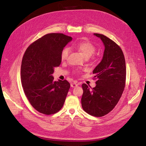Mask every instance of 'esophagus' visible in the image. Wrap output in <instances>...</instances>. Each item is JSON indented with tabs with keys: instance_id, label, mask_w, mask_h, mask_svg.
Here are the masks:
<instances>
[{
	"instance_id": "esophagus-1",
	"label": "esophagus",
	"mask_w": 146,
	"mask_h": 146,
	"mask_svg": "<svg viewBox=\"0 0 146 146\" xmlns=\"http://www.w3.org/2000/svg\"><path fill=\"white\" fill-rule=\"evenodd\" d=\"M71 87H73V88H74V87H77V86H78V84H76V83H72L71 84Z\"/></svg>"
}]
</instances>
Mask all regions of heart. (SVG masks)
Returning <instances> with one entry per match:
<instances>
[{
	"label": "heart",
	"mask_w": 146,
	"mask_h": 146,
	"mask_svg": "<svg viewBox=\"0 0 146 146\" xmlns=\"http://www.w3.org/2000/svg\"><path fill=\"white\" fill-rule=\"evenodd\" d=\"M72 46L81 52L86 58L91 57L96 51L95 46L88 41H81L80 42L74 43ZM69 51L70 50L68 47H65L62 50L60 54V58L62 60H65L68 58ZM77 72H80L78 70Z\"/></svg>",
	"instance_id": "obj_1"
}]
</instances>
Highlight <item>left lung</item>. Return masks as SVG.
Instances as JSON below:
<instances>
[{
	"mask_svg": "<svg viewBox=\"0 0 146 146\" xmlns=\"http://www.w3.org/2000/svg\"><path fill=\"white\" fill-rule=\"evenodd\" d=\"M105 45L102 60L93 70L96 87L82 84V108L90 115L102 117L116 106L124 90L126 65L123 52L114 41L106 36L94 33Z\"/></svg>",
	"mask_w": 146,
	"mask_h": 146,
	"instance_id": "obj_1",
	"label": "left lung"
}]
</instances>
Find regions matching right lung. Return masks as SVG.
<instances>
[{"label":"right lung","mask_w":146,"mask_h":146,"mask_svg":"<svg viewBox=\"0 0 146 146\" xmlns=\"http://www.w3.org/2000/svg\"><path fill=\"white\" fill-rule=\"evenodd\" d=\"M72 40L63 33H48L34 41L24 53L22 86L31 105L40 113L53 114L64 106L70 84L66 80L54 81L52 74L61 63L62 50Z\"/></svg>","instance_id":"1"}]
</instances>
